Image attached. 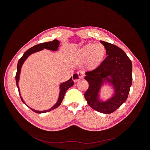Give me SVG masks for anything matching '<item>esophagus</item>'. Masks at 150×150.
<instances>
[{
	"instance_id": "34e87169",
	"label": "esophagus",
	"mask_w": 150,
	"mask_h": 150,
	"mask_svg": "<svg viewBox=\"0 0 150 150\" xmlns=\"http://www.w3.org/2000/svg\"><path fill=\"white\" fill-rule=\"evenodd\" d=\"M84 74L82 72H77L76 73H74L72 75V78H73V80L75 82L78 81L79 80L82 79V78H84Z\"/></svg>"
}]
</instances>
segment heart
<instances>
[{
  "label": "heart",
  "instance_id": "heart-1",
  "mask_svg": "<svg viewBox=\"0 0 150 150\" xmlns=\"http://www.w3.org/2000/svg\"><path fill=\"white\" fill-rule=\"evenodd\" d=\"M106 53L103 44L89 43L75 53V56L80 59L86 60V65L89 69L96 68L103 60Z\"/></svg>",
  "mask_w": 150,
  "mask_h": 150
}]
</instances>
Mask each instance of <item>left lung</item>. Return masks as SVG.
Segmentation results:
<instances>
[{
  "label": "left lung",
  "instance_id": "left-lung-1",
  "mask_svg": "<svg viewBox=\"0 0 150 150\" xmlns=\"http://www.w3.org/2000/svg\"><path fill=\"white\" fill-rule=\"evenodd\" d=\"M106 48V58L96 69L86 72L84 79L89 88L84 97L90 107L96 111L111 114L127 100L132 84V62L125 52L112 44L100 41ZM105 83L113 87L114 93L106 101L101 100L99 93Z\"/></svg>",
  "mask_w": 150,
  "mask_h": 150
}]
</instances>
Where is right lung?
<instances>
[{"instance_id":"add662e5","label":"right lung","mask_w":150,"mask_h":150,"mask_svg":"<svg viewBox=\"0 0 150 150\" xmlns=\"http://www.w3.org/2000/svg\"><path fill=\"white\" fill-rule=\"evenodd\" d=\"M59 45V41L57 40V39H54V40L52 42H44V43H41L39 44L38 45H36L35 46H33L31 48L29 49L28 50H27L24 54H23V56L21 58V59L19 60L18 63V66H17V72H16V85L17 87L18 88V91H19V93L20 95L22 101L23 102V103L25 104V105H27V106H28L25 102L23 101V100L22 99L21 95V92H20V89H19V78H20V74H21V68L22 67V65L23 64V62H25V61L27 59V58L31 55L32 53L39 52L41 50H44V49H47V50H52V51H57L58 50V47ZM74 84V82L72 80V78L71 77L70 79L67 81H65L64 83H62L60 84L59 85V97L58 99V101L54 105H53L50 109H48V110H44V111H37V110L33 109L32 108H31L30 107L28 106V108H30L33 111H34L35 112H36L38 114H41V113H45L47 112H49L50 111H52L53 109H56L57 108H58L61 103V102L64 98V95L66 92V91H67V89L69 88H70L71 86H72Z\"/></svg>"}]
</instances>
